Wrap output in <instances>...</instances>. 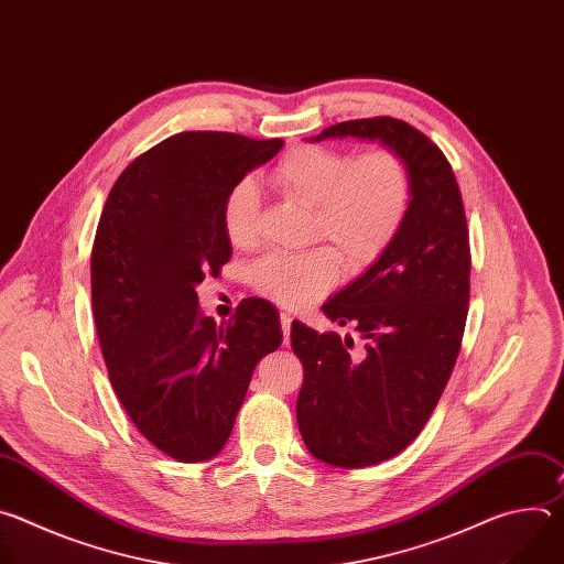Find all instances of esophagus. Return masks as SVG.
I'll use <instances>...</instances> for the list:
<instances>
[{
    "mask_svg": "<svg viewBox=\"0 0 564 564\" xmlns=\"http://www.w3.org/2000/svg\"><path fill=\"white\" fill-rule=\"evenodd\" d=\"M281 330H283V344L290 346V330H292V316L290 314H281Z\"/></svg>",
    "mask_w": 564,
    "mask_h": 564,
    "instance_id": "34e87169",
    "label": "esophagus"
}]
</instances>
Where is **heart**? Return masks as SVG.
<instances>
[{
	"instance_id": "1",
	"label": "heart",
	"mask_w": 564,
	"mask_h": 564,
	"mask_svg": "<svg viewBox=\"0 0 564 564\" xmlns=\"http://www.w3.org/2000/svg\"><path fill=\"white\" fill-rule=\"evenodd\" d=\"M292 203L312 209L303 254H272L250 270L252 288L276 305L299 310L328 294L341 272L361 274L394 243L413 198L406 160L392 149L352 155L341 149L299 144L270 174ZM259 194L252 181L236 183L220 209L229 246L250 250L259 240Z\"/></svg>"
}]
</instances>
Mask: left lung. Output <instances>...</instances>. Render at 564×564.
Returning a JSON list of instances; mask_svg holds the SVG:
<instances>
[{"mask_svg": "<svg viewBox=\"0 0 564 564\" xmlns=\"http://www.w3.org/2000/svg\"><path fill=\"white\" fill-rule=\"evenodd\" d=\"M381 142L406 160L413 198L388 252L337 292L324 312L352 337L292 324L303 364L296 422L307 451L326 464L364 468L404 451L426 426L459 355L470 248L462 194L442 149L404 120L379 116L333 124L312 138Z\"/></svg>", "mask_w": 564, "mask_h": 564, "instance_id": "1", "label": "left lung"}]
</instances>
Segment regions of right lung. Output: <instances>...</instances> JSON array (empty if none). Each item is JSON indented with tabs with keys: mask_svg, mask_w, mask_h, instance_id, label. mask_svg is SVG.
<instances>
[{
	"mask_svg": "<svg viewBox=\"0 0 564 564\" xmlns=\"http://www.w3.org/2000/svg\"><path fill=\"white\" fill-rule=\"evenodd\" d=\"M281 147L176 133L120 174L98 223L91 301L111 386L135 429L178 462L220 453L257 364L283 339L272 303L248 299L218 328L196 294L231 257L227 192Z\"/></svg>",
	"mask_w": 564,
	"mask_h": 564,
	"instance_id": "add662e5",
	"label": "right lung"
}]
</instances>
